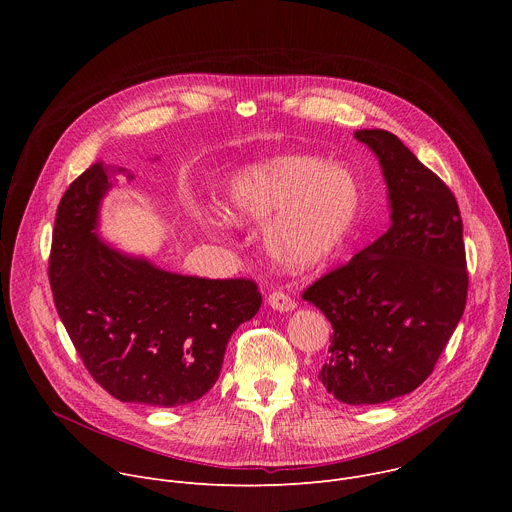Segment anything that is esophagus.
I'll list each match as a JSON object with an SVG mask.
<instances>
[{
  "label": "esophagus",
  "instance_id": "34e87169",
  "mask_svg": "<svg viewBox=\"0 0 512 512\" xmlns=\"http://www.w3.org/2000/svg\"><path fill=\"white\" fill-rule=\"evenodd\" d=\"M267 304L277 312H294L296 310V302L291 300L287 294H283V291H273V294H269Z\"/></svg>",
  "mask_w": 512,
  "mask_h": 512
}]
</instances>
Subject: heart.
Segmentation results:
<instances>
[{
    "mask_svg": "<svg viewBox=\"0 0 512 512\" xmlns=\"http://www.w3.org/2000/svg\"><path fill=\"white\" fill-rule=\"evenodd\" d=\"M362 208L352 170L304 154H281L237 170L223 212L235 225H261L265 247L289 269L330 261L348 241Z\"/></svg>",
    "mask_w": 512,
    "mask_h": 512,
    "instance_id": "heart-1",
    "label": "heart"
}]
</instances>
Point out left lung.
Segmentation results:
<instances>
[{
  "instance_id": "1",
  "label": "left lung",
  "mask_w": 512,
  "mask_h": 512,
  "mask_svg": "<svg viewBox=\"0 0 512 512\" xmlns=\"http://www.w3.org/2000/svg\"><path fill=\"white\" fill-rule=\"evenodd\" d=\"M354 137L377 156L391 227L304 291L332 324L318 375L348 405H379L415 391L452 338L468 294L462 216L450 188L385 129Z\"/></svg>"
}]
</instances>
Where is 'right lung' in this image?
<instances>
[{
    "label": "right lung",
    "instance_id": "obj_1",
    "mask_svg": "<svg viewBox=\"0 0 512 512\" xmlns=\"http://www.w3.org/2000/svg\"><path fill=\"white\" fill-rule=\"evenodd\" d=\"M111 176L93 164L58 204L48 265L58 316L91 377L115 399L192 403L214 387L229 338L259 312L261 294L251 279L172 273L103 241L99 210Z\"/></svg>",
    "mask_w": 512,
    "mask_h": 512
}]
</instances>
